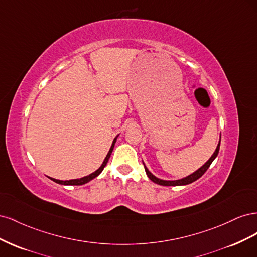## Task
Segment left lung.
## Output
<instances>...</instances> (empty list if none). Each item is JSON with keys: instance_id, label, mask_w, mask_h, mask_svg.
Listing matches in <instances>:
<instances>
[{"instance_id": "1", "label": "left lung", "mask_w": 257, "mask_h": 257, "mask_svg": "<svg viewBox=\"0 0 257 257\" xmlns=\"http://www.w3.org/2000/svg\"><path fill=\"white\" fill-rule=\"evenodd\" d=\"M220 143L221 141L219 142V145H217L216 149L214 151V153L212 154V157L210 158L205 164L201 166L199 169H197L195 173H193L192 175L185 177V178H182V179H179V180H174V181H169V180H162V179H159L155 176H153L149 170H148V168L145 166V170H146V174L147 176L149 177V179L151 181H153L154 183L157 184H160V185H164V186H176V185H186V184H190L194 181H196L197 179H199L201 176H203L206 172L207 169L210 167V165H211V163L214 161V159L217 157V154H219V150H220Z\"/></svg>"}]
</instances>
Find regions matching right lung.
Returning a JSON list of instances; mask_svg holds the SVG:
<instances>
[{
	"instance_id": "1",
	"label": "right lung",
	"mask_w": 257,
	"mask_h": 257,
	"mask_svg": "<svg viewBox=\"0 0 257 257\" xmlns=\"http://www.w3.org/2000/svg\"><path fill=\"white\" fill-rule=\"evenodd\" d=\"M116 138H118V136H116V137L113 139L112 145H111L110 149H109V152L107 153L106 158H105V160H104V162H103V164L100 165V167H99L97 170H95L94 173L90 174L89 176L82 177V178H80V179H73V180H65V181H63V180H58V179H53V178H49V179H51V180H52V181H54V182H56V183H59V184H63V185H82V184H84V183H88L89 181L93 180V179L96 178V177H97V176H98L100 173L103 172L104 167L106 166L107 162H108V160H109L110 155H111V153H112V150H113L114 144H115V142H116Z\"/></svg>"
}]
</instances>
